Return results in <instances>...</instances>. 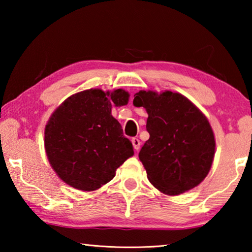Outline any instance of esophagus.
Wrapping results in <instances>:
<instances>
[{
    "label": "esophagus",
    "instance_id": "obj_1",
    "mask_svg": "<svg viewBox=\"0 0 252 252\" xmlns=\"http://www.w3.org/2000/svg\"><path fill=\"white\" fill-rule=\"evenodd\" d=\"M132 144H133V148L135 150L138 151L140 149V146H141V142H140V140L138 138H132Z\"/></svg>",
    "mask_w": 252,
    "mask_h": 252
}]
</instances>
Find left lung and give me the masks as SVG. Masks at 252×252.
<instances>
[{
	"mask_svg": "<svg viewBox=\"0 0 252 252\" xmlns=\"http://www.w3.org/2000/svg\"><path fill=\"white\" fill-rule=\"evenodd\" d=\"M133 104L148 113L150 134L139 159L153 187L168 195L187 192L210 171L216 150L215 134L206 116L177 92L141 90Z\"/></svg>",
	"mask_w": 252,
	"mask_h": 252,
	"instance_id": "1",
	"label": "left lung"
}]
</instances>
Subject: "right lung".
Returning <instances> with one entry per match:
<instances>
[{"mask_svg":"<svg viewBox=\"0 0 252 252\" xmlns=\"http://www.w3.org/2000/svg\"><path fill=\"white\" fill-rule=\"evenodd\" d=\"M129 96L122 89H90L67 97L50 117L44 131L46 157L66 185L94 191L133 156L132 143L111 114L113 105L127 104Z\"/></svg>","mask_w":252,"mask_h":252,"instance_id":"add662e5","label":"right lung"}]
</instances>
